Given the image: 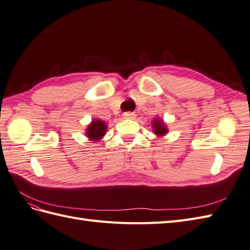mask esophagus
Instances as JSON below:
<instances>
[{
	"instance_id": "obj_1",
	"label": "esophagus",
	"mask_w": 250,
	"mask_h": 250,
	"mask_svg": "<svg viewBox=\"0 0 250 250\" xmlns=\"http://www.w3.org/2000/svg\"><path fill=\"white\" fill-rule=\"evenodd\" d=\"M136 117V114L135 113H131V112H126L124 114V118L126 119H134Z\"/></svg>"
}]
</instances>
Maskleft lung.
<instances>
[{"label":"left lung","mask_w":250,"mask_h":250,"mask_svg":"<svg viewBox=\"0 0 250 250\" xmlns=\"http://www.w3.org/2000/svg\"><path fill=\"white\" fill-rule=\"evenodd\" d=\"M151 125H152L153 132H154V134L157 137L166 136L169 132L168 126H167V125H166L164 119L159 118V117H156V118L153 119Z\"/></svg>","instance_id":"1"}]
</instances>
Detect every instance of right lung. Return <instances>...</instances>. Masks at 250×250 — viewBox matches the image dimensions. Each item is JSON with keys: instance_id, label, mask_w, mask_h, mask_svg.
Here are the masks:
<instances>
[{"instance_id": "add662e5", "label": "right lung", "mask_w": 250, "mask_h": 250, "mask_svg": "<svg viewBox=\"0 0 250 250\" xmlns=\"http://www.w3.org/2000/svg\"><path fill=\"white\" fill-rule=\"evenodd\" d=\"M107 131V125L104 120L99 118L92 119L91 123L87 125L85 130V136L92 142H99L104 137Z\"/></svg>"}]
</instances>
